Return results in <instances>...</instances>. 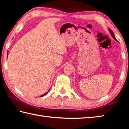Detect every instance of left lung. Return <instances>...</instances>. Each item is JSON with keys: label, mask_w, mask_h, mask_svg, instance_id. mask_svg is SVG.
<instances>
[{"label": "left lung", "mask_w": 129, "mask_h": 129, "mask_svg": "<svg viewBox=\"0 0 129 129\" xmlns=\"http://www.w3.org/2000/svg\"><path fill=\"white\" fill-rule=\"evenodd\" d=\"M109 31H110V34H111V35H112V36L113 37V38H114V40H115L116 41H117V40L116 39V38H115V36H114V32H113L112 30H111L110 29H109Z\"/></svg>", "instance_id": "1"}]
</instances>
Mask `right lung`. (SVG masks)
<instances>
[{"mask_svg": "<svg viewBox=\"0 0 129 129\" xmlns=\"http://www.w3.org/2000/svg\"><path fill=\"white\" fill-rule=\"evenodd\" d=\"M7 56H8V54H7ZM47 94V93H45V94H43L42 95H41L40 97H43V96H44V95H45Z\"/></svg>", "mask_w": 129, "mask_h": 129, "instance_id": "right-lung-1", "label": "right lung"}]
</instances>
